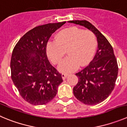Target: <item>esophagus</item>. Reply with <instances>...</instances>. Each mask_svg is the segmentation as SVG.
Here are the masks:
<instances>
[{
    "instance_id": "34e87169",
    "label": "esophagus",
    "mask_w": 127,
    "mask_h": 127,
    "mask_svg": "<svg viewBox=\"0 0 127 127\" xmlns=\"http://www.w3.org/2000/svg\"><path fill=\"white\" fill-rule=\"evenodd\" d=\"M61 76H62V78L63 80H65L66 78V77L67 76V74H64V73H62L61 74Z\"/></svg>"
}]
</instances>
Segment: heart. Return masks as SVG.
Returning a JSON list of instances; mask_svg holds the SVG:
<instances>
[{
	"mask_svg": "<svg viewBox=\"0 0 127 127\" xmlns=\"http://www.w3.org/2000/svg\"><path fill=\"white\" fill-rule=\"evenodd\" d=\"M97 40L94 33L77 27H70L60 31L55 41L49 42L46 47L47 54L54 64H60L66 51L68 56L58 67L62 73L74 71L92 60L95 51Z\"/></svg>",
	"mask_w": 127,
	"mask_h": 127,
	"instance_id": "heart-1",
	"label": "heart"
}]
</instances>
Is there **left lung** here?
Here are the masks:
<instances>
[{
    "label": "left lung",
    "instance_id": "1",
    "mask_svg": "<svg viewBox=\"0 0 127 127\" xmlns=\"http://www.w3.org/2000/svg\"><path fill=\"white\" fill-rule=\"evenodd\" d=\"M70 23L84 26L95 34L98 49L88 65L76 73L78 83L73 88L74 96L81 102L94 105L108 97L115 88L118 67L113 47L106 38L88 21H70Z\"/></svg>",
    "mask_w": 127,
    "mask_h": 127
}]
</instances>
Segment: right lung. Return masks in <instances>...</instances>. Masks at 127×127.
Wrapping results in <instances>:
<instances>
[{
	"label": "right lung",
	"mask_w": 127,
	"mask_h": 127,
	"mask_svg": "<svg viewBox=\"0 0 127 127\" xmlns=\"http://www.w3.org/2000/svg\"><path fill=\"white\" fill-rule=\"evenodd\" d=\"M65 23L37 26L26 33L13 49L11 78L22 98L31 105L51 101L63 81L61 74L48 61L46 46L53 33Z\"/></svg>",
	"instance_id": "obj_1"
}]
</instances>
